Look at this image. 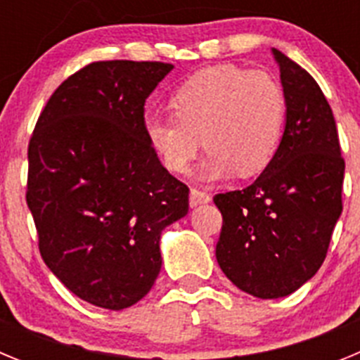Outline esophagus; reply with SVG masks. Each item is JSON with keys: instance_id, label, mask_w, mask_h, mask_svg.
<instances>
[{"instance_id": "obj_1", "label": "esophagus", "mask_w": 360, "mask_h": 360, "mask_svg": "<svg viewBox=\"0 0 360 360\" xmlns=\"http://www.w3.org/2000/svg\"><path fill=\"white\" fill-rule=\"evenodd\" d=\"M209 202H211V195H207L205 191L191 189V193H189L191 207H196V205H202V203H209Z\"/></svg>"}]
</instances>
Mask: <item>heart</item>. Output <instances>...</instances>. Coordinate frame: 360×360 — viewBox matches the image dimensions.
<instances>
[{"mask_svg": "<svg viewBox=\"0 0 360 360\" xmlns=\"http://www.w3.org/2000/svg\"><path fill=\"white\" fill-rule=\"evenodd\" d=\"M171 117L146 122V136L169 173L184 174L202 146L200 178H250L272 164L287 122V97L262 70L219 65L202 70L169 98Z\"/></svg>", "mask_w": 360, "mask_h": 360, "instance_id": "1", "label": "heart"}]
</instances>
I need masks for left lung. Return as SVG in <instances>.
<instances>
[{"label":"left lung","mask_w":360,"mask_h":360,"mask_svg":"<svg viewBox=\"0 0 360 360\" xmlns=\"http://www.w3.org/2000/svg\"><path fill=\"white\" fill-rule=\"evenodd\" d=\"M287 97V122L272 164L243 191L216 195L224 216L216 259L240 290L292 294L323 265L342 212L345 158L332 108L316 79L272 49Z\"/></svg>","instance_id":"left-lung-1"}]
</instances>
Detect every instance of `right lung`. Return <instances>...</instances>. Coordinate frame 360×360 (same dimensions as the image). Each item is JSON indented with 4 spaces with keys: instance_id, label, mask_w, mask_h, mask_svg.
<instances>
[{
    "instance_id": "add662e5",
    "label": "right lung",
    "mask_w": 360,
    "mask_h": 360,
    "mask_svg": "<svg viewBox=\"0 0 360 360\" xmlns=\"http://www.w3.org/2000/svg\"><path fill=\"white\" fill-rule=\"evenodd\" d=\"M171 70L91 63L53 91L32 133L27 203L41 257L95 307L122 310L151 290L162 231L189 211V187L146 136V98Z\"/></svg>"
}]
</instances>
